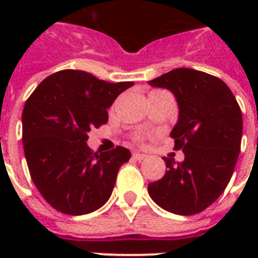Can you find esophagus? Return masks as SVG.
<instances>
[{
    "instance_id": "34e87169",
    "label": "esophagus",
    "mask_w": 258,
    "mask_h": 258,
    "mask_svg": "<svg viewBox=\"0 0 258 258\" xmlns=\"http://www.w3.org/2000/svg\"><path fill=\"white\" fill-rule=\"evenodd\" d=\"M133 158L135 159V161H143V159L146 158V155L145 154H141V153H134Z\"/></svg>"
}]
</instances>
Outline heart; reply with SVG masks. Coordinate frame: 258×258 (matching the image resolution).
Instances as JSON below:
<instances>
[{"instance_id": "b5f03b06", "label": "heart", "mask_w": 258, "mask_h": 258, "mask_svg": "<svg viewBox=\"0 0 258 258\" xmlns=\"http://www.w3.org/2000/svg\"><path fill=\"white\" fill-rule=\"evenodd\" d=\"M153 93H155V92H153Z\"/></svg>"}]
</instances>
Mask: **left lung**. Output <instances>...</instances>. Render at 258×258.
<instances>
[{"label":"left lung","instance_id":"left-lung-1","mask_svg":"<svg viewBox=\"0 0 258 258\" xmlns=\"http://www.w3.org/2000/svg\"><path fill=\"white\" fill-rule=\"evenodd\" d=\"M175 96L178 120L170 133L184 159L166 162L165 176L149 183L151 200L167 212L192 216L224 192L238 159L242 113L221 79L190 68H176L149 82Z\"/></svg>","mask_w":258,"mask_h":258}]
</instances>
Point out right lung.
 Masks as SVG:
<instances>
[{
    "instance_id": "right-lung-1",
    "label": "right lung",
    "mask_w": 258,
    "mask_h": 258,
    "mask_svg": "<svg viewBox=\"0 0 258 258\" xmlns=\"http://www.w3.org/2000/svg\"><path fill=\"white\" fill-rule=\"evenodd\" d=\"M133 86L66 70L44 79L26 100L22 145L28 169L40 194L57 212L83 216L109 200L119 167L131 153L117 146L92 154L88 133L108 121L107 109Z\"/></svg>"
}]
</instances>
